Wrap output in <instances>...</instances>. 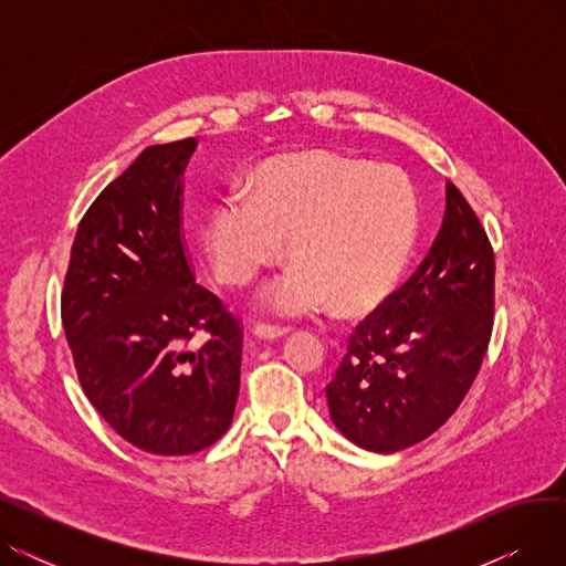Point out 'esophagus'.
Here are the masks:
<instances>
[{"label": "esophagus", "mask_w": 566, "mask_h": 566, "mask_svg": "<svg viewBox=\"0 0 566 566\" xmlns=\"http://www.w3.org/2000/svg\"><path fill=\"white\" fill-rule=\"evenodd\" d=\"M252 333L259 339H282L284 335H289V328H277V325H268V323H256Z\"/></svg>", "instance_id": "esophagus-1"}]
</instances>
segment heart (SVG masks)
<instances>
[{
    "label": "heart",
    "mask_w": 566,
    "mask_h": 566,
    "mask_svg": "<svg viewBox=\"0 0 566 566\" xmlns=\"http://www.w3.org/2000/svg\"><path fill=\"white\" fill-rule=\"evenodd\" d=\"M248 192L250 201L222 199L203 227L220 282H252L286 241L293 268L265 293L282 316L331 305L360 316L401 286L418 248L420 203L397 167L331 151L286 154L256 165Z\"/></svg>",
    "instance_id": "1"
}]
</instances>
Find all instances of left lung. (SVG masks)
Returning <instances> with one entry per match:
<instances>
[{"label":"left lung","mask_w":566,"mask_h":566,"mask_svg":"<svg viewBox=\"0 0 566 566\" xmlns=\"http://www.w3.org/2000/svg\"><path fill=\"white\" fill-rule=\"evenodd\" d=\"M436 241L392 298L355 325L328 395L335 427L392 454L448 422L478 378L495 307L489 235L454 184Z\"/></svg>","instance_id":"8db88e82"}]
</instances>
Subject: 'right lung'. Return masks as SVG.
<instances>
[{"mask_svg": "<svg viewBox=\"0 0 566 566\" xmlns=\"http://www.w3.org/2000/svg\"><path fill=\"white\" fill-rule=\"evenodd\" d=\"M197 139L148 146L96 197L71 248L62 321L86 399L135 448L184 457L233 420L243 328L195 282L184 171ZM209 335L197 352L187 344Z\"/></svg>", "mask_w": 566, "mask_h": 566, "instance_id": "right-lung-1", "label": "right lung"}]
</instances>
